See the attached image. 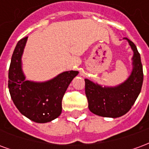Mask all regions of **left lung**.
Masks as SVG:
<instances>
[{
    "label": "left lung",
    "instance_id": "left-lung-1",
    "mask_svg": "<svg viewBox=\"0 0 149 149\" xmlns=\"http://www.w3.org/2000/svg\"><path fill=\"white\" fill-rule=\"evenodd\" d=\"M124 39L128 40L133 51L132 71L128 79L115 87L104 88L84 79L88 109L97 116L116 118L125 115L134 104L141 93L144 79L141 56L134 43L126 37Z\"/></svg>",
    "mask_w": 149,
    "mask_h": 149
}]
</instances>
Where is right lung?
<instances>
[{
	"instance_id": "add662e5",
	"label": "right lung",
	"mask_w": 149,
	"mask_h": 149,
	"mask_svg": "<svg viewBox=\"0 0 149 149\" xmlns=\"http://www.w3.org/2000/svg\"><path fill=\"white\" fill-rule=\"evenodd\" d=\"M28 37L16 45L8 69V89L13 103L22 115L37 123L57 118L62 111V99L78 71L64 72L45 82L26 81L21 57Z\"/></svg>"
}]
</instances>
